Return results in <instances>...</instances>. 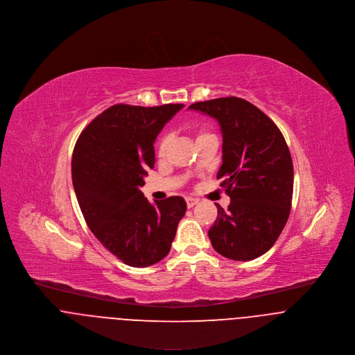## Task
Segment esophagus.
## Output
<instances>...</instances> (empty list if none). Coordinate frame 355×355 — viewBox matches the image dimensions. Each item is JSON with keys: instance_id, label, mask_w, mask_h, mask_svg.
<instances>
[{"instance_id": "obj_1", "label": "esophagus", "mask_w": 355, "mask_h": 355, "mask_svg": "<svg viewBox=\"0 0 355 355\" xmlns=\"http://www.w3.org/2000/svg\"><path fill=\"white\" fill-rule=\"evenodd\" d=\"M185 200H187V206H188V209H192L195 205H198V200H196V199H193V198H187Z\"/></svg>"}]
</instances>
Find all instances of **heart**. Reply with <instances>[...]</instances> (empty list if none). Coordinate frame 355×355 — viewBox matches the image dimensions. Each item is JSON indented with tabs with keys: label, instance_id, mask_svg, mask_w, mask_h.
Segmentation results:
<instances>
[{
	"label": "heart",
	"instance_id": "b5f03b06",
	"mask_svg": "<svg viewBox=\"0 0 355 355\" xmlns=\"http://www.w3.org/2000/svg\"><path fill=\"white\" fill-rule=\"evenodd\" d=\"M206 137H214V135L211 132H207V130H200V132L198 133L196 141H198V140H202V139H206ZM168 141H170V136H168V135H166V136H163V137L160 139L159 145H157V155H159L160 157H163V156L166 155V150H167V146H168Z\"/></svg>",
	"mask_w": 355,
	"mask_h": 355
}]
</instances>
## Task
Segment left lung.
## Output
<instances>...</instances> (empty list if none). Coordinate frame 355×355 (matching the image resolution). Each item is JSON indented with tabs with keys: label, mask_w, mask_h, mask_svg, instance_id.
I'll return each instance as SVG.
<instances>
[{
	"label": "left lung",
	"mask_w": 355,
	"mask_h": 355,
	"mask_svg": "<svg viewBox=\"0 0 355 355\" xmlns=\"http://www.w3.org/2000/svg\"><path fill=\"white\" fill-rule=\"evenodd\" d=\"M218 121L222 166L216 174L230 198L209 230L214 250L233 261L268 252L288 220L293 166L276 123L244 98L220 97L189 105Z\"/></svg>",
	"instance_id": "1"
}]
</instances>
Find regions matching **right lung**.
Instances as JSON below:
<instances>
[{
  "label": "right lung",
  "mask_w": 355,
  "mask_h": 355,
  "mask_svg": "<svg viewBox=\"0 0 355 355\" xmlns=\"http://www.w3.org/2000/svg\"><path fill=\"white\" fill-rule=\"evenodd\" d=\"M184 107L115 104L80 133L72 152L73 191L98 241L133 268L162 261L187 211L181 196L149 203L140 188L155 164L153 142Z\"/></svg>",
  "instance_id": "1"
}]
</instances>
